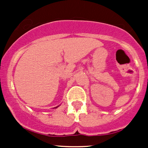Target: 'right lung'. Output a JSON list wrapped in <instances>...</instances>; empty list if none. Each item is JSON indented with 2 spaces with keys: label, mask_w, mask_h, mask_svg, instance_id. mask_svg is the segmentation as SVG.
<instances>
[{
  "label": "right lung",
  "mask_w": 148,
  "mask_h": 148,
  "mask_svg": "<svg viewBox=\"0 0 148 148\" xmlns=\"http://www.w3.org/2000/svg\"><path fill=\"white\" fill-rule=\"evenodd\" d=\"M58 107H59V106H57V107H53V109H56V108H57Z\"/></svg>",
  "instance_id": "obj_1"
}]
</instances>
